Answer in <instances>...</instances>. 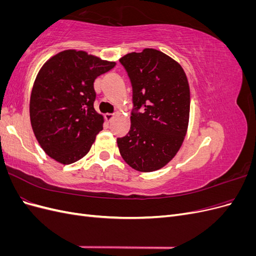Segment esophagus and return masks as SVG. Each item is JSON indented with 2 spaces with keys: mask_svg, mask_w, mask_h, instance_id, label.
I'll return each mask as SVG.
<instances>
[{
  "mask_svg": "<svg viewBox=\"0 0 256 256\" xmlns=\"http://www.w3.org/2000/svg\"><path fill=\"white\" fill-rule=\"evenodd\" d=\"M104 118H106V120L108 122H111L113 120V118H114V115L113 114H106L104 115Z\"/></svg>",
  "mask_w": 256,
  "mask_h": 256,
  "instance_id": "1",
  "label": "esophagus"
}]
</instances>
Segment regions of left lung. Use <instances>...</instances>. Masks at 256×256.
Masks as SVG:
<instances>
[{"instance_id": "1", "label": "left lung", "mask_w": 256, "mask_h": 256, "mask_svg": "<svg viewBox=\"0 0 256 256\" xmlns=\"http://www.w3.org/2000/svg\"><path fill=\"white\" fill-rule=\"evenodd\" d=\"M120 62L132 84L134 106L128 134L118 138L120 156L138 172L157 171L176 156L187 134V76L178 62L156 49L128 53Z\"/></svg>"}]
</instances>
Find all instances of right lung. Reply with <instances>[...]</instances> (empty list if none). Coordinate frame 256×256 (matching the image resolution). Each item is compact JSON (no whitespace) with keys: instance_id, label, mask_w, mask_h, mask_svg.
<instances>
[{"instance_id":"obj_1","label":"right lung","mask_w":256,"mask_h":256,"mask_svg":"<svg viewBox=\"0 0 256 256\" xmlns=\"http://www.w3.org/2000/svg\"><path fill=\"white\" fill-rule=\"evenodd\" d=\"M115 65L72 49L50 58L38 72L30 99V125L44 152L58 164L83 158L102 130L104 116L94 109V81Z\"/></svg>"}]
</instances>
